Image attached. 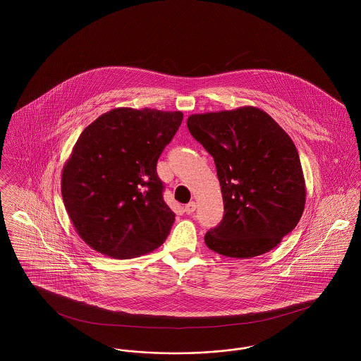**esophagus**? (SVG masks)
<instances>
[{
	"mask_svg": "<svg viewBox=\"0 0 361 361\" xmlns=\"http://www.w3.org/2000/svg\"><path fill=\"white\" fill-rule=\"evenodd\" d=\"M195 209H196V203H195V202H190V203H188V204L185 206V208H184V211H185L188 215L193 214Z\"/></svg>",
	"mask_w": 361,
	"mask_h": 361,
	"instance_id": "obj_1",
	"label": "esophagus"
}]
</instances>
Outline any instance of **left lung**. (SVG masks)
<instances>
[{
  "instance_id": "obj_1",
  "label": "left lung",
  "mask_w": 361,
  "mask_h": 361,
  "mask_svg": "<svg viewBox=\"0 0 361 361\" xmlns=\"http://www.w3.org/2000/svg\"><path fill=\"white\" fill-rule=\"evenodd\" d=\"M187 126L212 155L224 196V219L207 233V247L235 258L272 250L296 227L306 204L303 169L290 135L252 105L193 114Z\"/></svg>"
}]
</instances>
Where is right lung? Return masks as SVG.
<instances>
[{
  "instance_id": "obj_1",
  "label": "right lung",
  "mask_w": 361,
  "mask_h": 361,
  "mask_svg": "<svg viewBox=\"0 0 361 361\" xmlns=\"http://www.w3.org/2000/svg\"><path fill=\"white\" fill-rule=\"evenodd\" d=\"M181 121L180 111L121 106L81 133L61 190L77 234L93 250L127 259L165 242L176 215L164 202L157 161Z\"/></svg>"
}]
</instances>
